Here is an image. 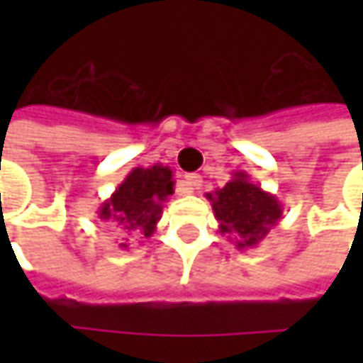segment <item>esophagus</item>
<instances>
[{
	"instance_id": "1",
	"label": "esophagus",
	"mask_w": 363,
	"mask_h": 363,
	"mask_svg": "<svg viewBox=\"0 0 363 363\" xmlns=\"http://www.w3.org/2000/svg\"><path fill=\"white\" fill-rule=\"evenodd\" d=\"M184 189H186V192H194V190H198L200 186H202V177L196 173H190L184 177Z\"/></svg>"
}]
</instances>
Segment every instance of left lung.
Segmentation results:
<instances>
[{
	"label": "left lung",
	"instance_id": "left-lung-1",
	"mask_svg": "<svg viewBox=\"0 0 363 363\" xmlns=\"http://www.w3.org/2000/svg\"><path fill=\"white\" fill-rule=\"evenodd\" d=\"M220 233L228 235L235 249H252L281 220L280 200L262 190L243 171H235L223 189L208 192Z\"/></svg>",
	"mask_w": 363,
	"mask_h": 363
}]
</instances>
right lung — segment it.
<instances>
[{"mask_svg":"<svg viewBox=\"0 0 363 363\" xmlns=\"http://www.w3.org/2000/svg\"><path fill=\"white\" fill-rule=\"evenodd\" d=\"M174 192L173 171L155 163L151 167H135L120 182L111 198L99 206V220L108 223L114 231L134 235L142 233L151 237L157 229L163 213V204ZM128 239L120 247L128 249Z\"/></svg>","mask_w":363,"mask_h":363,"instance_id":"obj_1","label":"right lung"}]
</instances>
